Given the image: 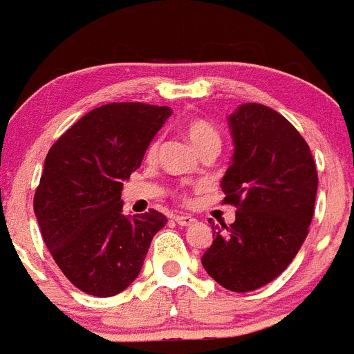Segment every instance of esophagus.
Segmentation results:
<instances>
[{
    "instance_id": "34e87169",
    "label": "esophagus",
    "mask_w": 354,
    "mask_h": 354,
    "mask_svg": "<svg viewBox=\"0 0 354 354\" xmlns=\"http://www.w3.org/2000/svg\"><path fill=\"white\" fill-rule=\"evenodd\" d=\"M174 221H176V224L183 225V227H189V225H192L194 222H196V218L190 215H176L174 216Z\"/></svg>"
}]
</instances>
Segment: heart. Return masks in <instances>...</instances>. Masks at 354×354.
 I'll return each instance as SVG.
<instances>
[{"instance_id": "obj_1", "label": "heart", "mask_w": 354, "mask_h": 354, "mask_svg": "<svg viewBox=\"0 0 354 354\" xmlns=\"http://www.w3.org/2000/svg\"><path fill=\"white\" fill-rule=\"evenodd\" d=\"M185 136L189 138V141L192 142L194 148L197 151H205L206 148H218L221 146V136L213 129L212 123L205 122V120H192V122L187 123L185 127ZM158 149V142H151L148 148V157H155ZM183 199H187V194H183Z\"/></svg>"}]
</instances>
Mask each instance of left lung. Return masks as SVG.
Returning a JSON list of instances; mask_svg holds the SVG:
<instances>
[{"label":"left lung","mask_w":354,"mask_h":354,"mask_svg":"<svg viewBox=\"0 0 354 354\" xmlns=\"http://www.w3.org/2000/svg\"><path fill=\"white\" fill-rule=\"evenodd\" d=\"M229 127L234 155L222 178V205L236 208V221L212 225L215 238L201 263L222 288L248 292L275 280L304 245L317 171L300 132L272 107L243 104Z\"/></svg>","instance_id":"left-lung-1"}]
</instances>
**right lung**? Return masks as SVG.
Instances as JSON below:
<instances>
[{
    "label": "right lung",
    "instance_id": "right-lung-1",
    "mask_svg": "<svg viewBox=\"0 0 354 354\" xmlns=\"http://www.w3.org/2000/svg\"><path fill=\"white\" fill-rule=\"evenodd\" d=\"M171 116L165 106L113 102L50 146L35 190L40 232L63 275L82 292L114 296L132 284L167 218L157 209L123 215V181Z\"/></svg>",
    "mask_w": 354,
    "mask_h": 354
}]
</instances>
